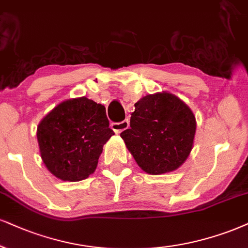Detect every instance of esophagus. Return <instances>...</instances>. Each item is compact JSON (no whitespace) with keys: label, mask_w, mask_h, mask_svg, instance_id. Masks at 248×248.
<instances>
[{"label":"esophagus","mask_w":248,"mask_h":248,"mask_svg":"<svg viewBox=\"0 0 248 248\" xmlns=\"http://www.w3.org/2000/svg\"><path fill=\"white\" fill-rule=\"evenodd\" d=\"M129 126H130V123L127 119L121 122V123H112L111 124V129L114 130L115 133H117V134L123 132V131H125V130H127L129 129Z\"/></svg>","instance_id":"34e87169"}]
</instances>
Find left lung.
<instances>
[{"label": "left lung", "instance_id": "left-lung-1", "mask_svg": "<svg viewBox=\"0 0 248 248\" xmlns=\"http://www.w3.org/2000/svg\"><path fill=\"white\" fill-rule=\"evenodd\" d=\"M134 108L130 127L121 137L138 166L151 175L178 169L193 147L197 122L192 110L167 92L141 97Z\"/></svg>", "mask_w": 248, "mask_h": 248}]
</instances>
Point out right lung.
I'll return each mask as SVG.
<instances>
[{
	"mask_svg": "<svg viewBox=\"0 0 248 248\" xmlns=\"http://www.w3.org/2000/svg\"><path fill=\"white\" fill-rule=\"evenodd\" d=\"M114 134L105 106L85 96L61 102L36 130L45 166L68 182L86 179L95 171L103 145Z\"/></svg>",
	"mask_w": 248,
	"mask_h": 248,
	"instance_id": "1",
	"label": "right lung"
}]
</instances>
